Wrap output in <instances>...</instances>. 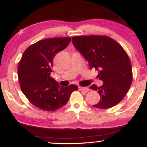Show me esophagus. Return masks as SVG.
<instances>
[{
  "label": "esophagus",
  "mask_w": 147,
  "mask_h": 147,
  "mask_svg": "<svg viewBox=\"0 0 147 147\" xmlns=\"http://www.w3.org/2000/svg\"><path fill=\"white\" fill-rule=\"evenodd\" d=\"M78 90H80V91H82V90H83V91L84 92H88L89 90V89L88 87H78Z\"/></svg>",
  "instance_id": "obj_1"
}]
</instances>
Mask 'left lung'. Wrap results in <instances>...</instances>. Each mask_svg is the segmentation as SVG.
<instances>
[{
	"mask_svg": "<svg viewBox=\"0 0 147 147\" xmlns=\"http://www.w3.org/2000/svg\"><path fill=\"white\" fill-rule=\"evenodd\" d=\"M72 42L86 59L90 69L99 71L103 85L90 87L99 93L101 99L94 107L107 109L116 105L129 90L132 80L131 63L127 53L113 38L107 36H74Z\"/></svg>",
	"mask_w": 147,
	"mask_h": 147,
	"instance_id": "obj_1",
	"label": "left lung"
}]
</instances>
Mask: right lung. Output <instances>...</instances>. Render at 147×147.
Returning a JSON list of instances; mask_svg holds the SVG:
<instances>
[{"label":"right lung","mask_w":147,"mask_h":147,"mask_svg":"<svg viewBox=\"0 0 147 147\" xmlns=\"http://www.w3.org/2000/svg\"><path fill=\"white\" fill-rule=\"evenodd\" d=\"M71 38L42 40L28 47L18 67L20 89L29 102L45 111H54L67 103L75 85L62 87L50 76L55 56L68 46Z\"/></svg>","instance_id":"right-lung-1"}]
</instances>
